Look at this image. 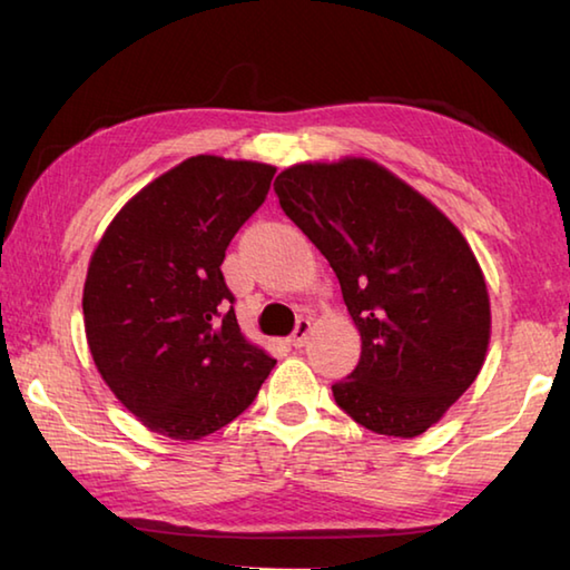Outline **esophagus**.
Masks as SVG:
<instances>
[{
  "label": "esophagus",
  "instance_id": "obj_1",
  "mask_svg": "<svg viewBox=\"0 0 570 570\" xmlns=\"http://www.w3.org/2000/svg\"><path fill=\"white\" fill-rule=\"evenodd\" d=\"M308 330H312V322H308V320H298L294 334L288 336V344L296 346V350H298V346H304V344H306V336H308Z\"/></svg>",
  "mask_w": 570,
  "mask_h": 570
}]
</instances>
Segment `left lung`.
<instances>
[{
  "label": "left lung",
  "instance_id": "obj_1",
  "mask_svg": "<svg viewBox=\"0 0 570 570\" xmlns=\"http://www.w3.org/2000/svg\"><path fill=\"white\" fill-rule=\"evenodd\" d=\"M284 214L340 278L362 336L334 400L362 428L417 438L475 382L490 340L488 286L452 220L374 160L278 173Z\"/></svg>",
  "mask_w": 570,
  "mask_h": 570
}]
</instances>
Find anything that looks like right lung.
Returning <instances> with one entry per match:
<instances>
[{
    "instance_id": "1",
    "label": "right lung",
    "mask_w": 570,
    "mask_h": 570,
    "mask_svg": "<svg viewBox=\"0 0 570 570\" xmlns=\"http://www.w3.org/2000/svg\"><path fill=\"white\" fill-rule=\"evenodd\" d=\"M276 168L196 156L122 206L90 258L85 334L102 380L148 430L200 440L256 400L274 370L240 334L220 264Z\"/></svg>"
}]
</instances>
